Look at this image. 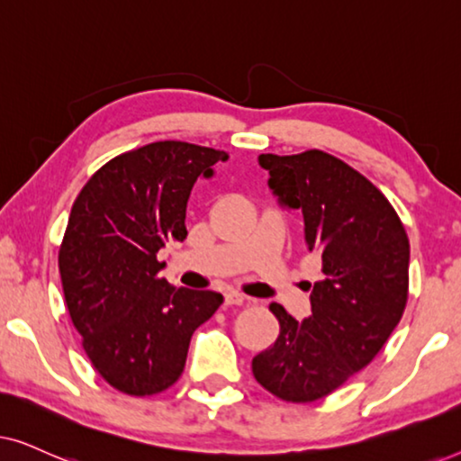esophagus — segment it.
<instances>
[{"instance_id": "obj_1", "label": "esophagus", "mask_w": 461, "mask_h": 461, "mask_svg": "<svg viewBox=\"0 0 461 461\" xmlns=\"http://www.w3.org/2000/svg\"><path fill=\"white\" fill-rule=\"evenodd\" d=\"M245 302H248V298H245V295L239 294V292L224 294V304L226 306H243Z\"/></svg>"}]
</instances>
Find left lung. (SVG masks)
<instances>
[{
	"instance_id": "left-lung-1",
	"label": "left lung",
	"mask_w": 461,
	"mask_h": 461,
	"mask_svg": "<svg viewBox=\"0 0 461 461\" xmlns=\"http://www.w3.org/2000/svg\"><path fill=\"white\" fill-rule=\"evenodd\" d=\"M258 161L281 203L302 210L306 245L321 256L323 276L308 283V319L270 304L279 338L254 357L251 371L270 394L312 402L374 361L399 325L409 295V239L380 188L338 157L311 149Z\"/></svg>"
}]
</instances>
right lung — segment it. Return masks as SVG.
<instances>
[{"label":"right lung","instance_id":"obj_1","mask_svg":"<svg viewBox=\"0 0 461 461\" xmlns=\"http://www.w3.org/2000/svg\"><path fill=\"white\" fill-rule=\"evenodd\" d=\"M224 150L150 142L104 163L75 199L59 251L62 292L92 367L119 393L150 396L185 371L188 344L218 311L216 292L169 287L161 248L186 239V203Z\"/></svg>","mask_w":461,"mask_h":461}]
</instances>
